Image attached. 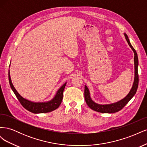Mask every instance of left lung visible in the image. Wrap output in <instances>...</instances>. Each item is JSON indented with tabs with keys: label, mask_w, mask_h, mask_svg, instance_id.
<instances>
[{
	"label": "left lung",
	"mask_w": 147,
	"mask_h": 147,
	"mask_svg": "<svg viewBox=\"0 0 147 147\" xmlns=\"http://www.w3.org/2000/svg\"><path fill=\"white\" fill-rule=\"evenodd\" d=\"M124 36H125L126 40L129 44V45L131 48L132 51H134V83H133V85L132 86L131 90H130L129 92L128 93V94L121 99L117 102L113 104H98L96 103L95 102L93 101L92 99L91 98L90 96V92L89 91V89L88 87L84 85V99H85V101L86 102L87 105H88L89 107L92 110L96 111V112H100V113H112L117 112L120 110H121L124 106H125L128 102L129 101L132 97L135 95L136 93V91L137 90L138 85H139V75H138V65H139V61H138V56L137 52L135 50V49L133 48V47L131 45L130 43L129 39L127 35L126 34H124Z\"/></svg>",
	"instance_id": "8db88e82"
}]
</instances>
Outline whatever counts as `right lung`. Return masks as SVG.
Here are the masks:
<instances>
[{
  "instance_id": "right-lung-1",
  "label": "right lung",
  "mask_w": 147,
  "mask_h": 147,
  "mask_svg": "<svg viewBox=\"0 0 147 147\" xmlns=\"http://www.w3.org/2000/svg\"><path fill=\"white\" fill-rule=\"evenodd\" d=\"M8 80H9L10 85L12 91L15 93L17 99H18L21 105L24 107L26 110L34 113H43L52 112L56 110L59 107L62 100L63 98V92L66 85L65 83L58 90H57L55 96L53 98L48 102H35L26 99L22 97L18 91L16 90L14 86L13 85L11 80L10 75V70H8Z\"/></svg>"
}]
</instances>
